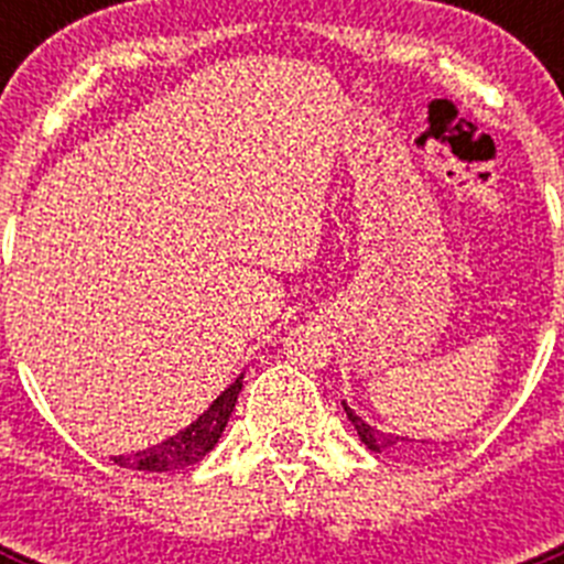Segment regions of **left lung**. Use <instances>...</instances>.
Segmentation results:
<instances>
[{"label":"left lung","instance_id":"8db88e82","mask_svg":"<svg viewBox=\"0 0 564 564\" xmlns=\"http://www.w3.org/2000/svg\"><path fill=\"white\" fill-rule=\"evenodd\" d=\"M344 412H347V417L352 421V426H356L358 437H361L364 443H367V449L372 452H383V449H395V446H401V443H406V437H395L390 435V432H381V430H372L370 423H364L361 417L356 415V412L344 403Z\"/></svg>","mask_w":564,"mask_h":564}]
</instances>
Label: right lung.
<instances>
[{"mask_svg": "<svg viewBox=\"0 0 564 564\" xmlns=\"http://www.w3.org/2000/svg\"><path fill=\"white\" fill-rule=\"evenodd\" d=\"M239 390H242V376L197 421L188 423L183 432H177L169 441L158 443L152 449L134 452V455H118L112 460L121 468H132V471H174V468H186L194 466V463H200L214 449V443L220 441L228 417L234 412V403H237Z\"/></svg>", "mask_w": 564, "mask_h": 564, "instance_id": "obj_1", "label": "right lung"}]
</instances>
